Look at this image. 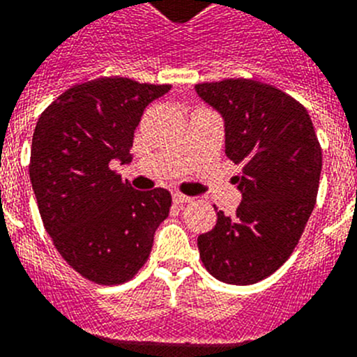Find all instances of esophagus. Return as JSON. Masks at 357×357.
I'll use <instances>...</instances> for the list:
<instances>
[{"label":"esophagus","mask_w":357,"mask_h":357,"mask_svg":"<svg viewBox=\"0 0 357 357\" xmlns=\"http://www.w3.org/2000/svg\"><path fill=\"white\" fill-rule=\"evenodd\" d=\"M172 199H174L176 204H185V203H190L192 197L183 196V194H179V192H174V194H172Z\"/></svg>","instance_id":"34e87169"}]
</instances>
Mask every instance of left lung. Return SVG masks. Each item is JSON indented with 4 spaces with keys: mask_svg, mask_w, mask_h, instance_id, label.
<instances>
[{
    "mask_svg": "<svg viewBox=\"0 0 357 357\" xmlns=\"http://www.w3.org/2000/svg\"><path fill=\"white\" fill-rule=\"evenodd\" d=\"M225 120L226 156L243 201L234 215L217 212L197 237L204 268L217 280L248 286L277 271L293 253L316 203L321 149L311 116L280 89L250 79L196 86Z\"/></svg>",
    "mask_w": 357,
    "mask_h": 357,
    "instance_id": "1",
    "label": "left lung"
}]
</instances>
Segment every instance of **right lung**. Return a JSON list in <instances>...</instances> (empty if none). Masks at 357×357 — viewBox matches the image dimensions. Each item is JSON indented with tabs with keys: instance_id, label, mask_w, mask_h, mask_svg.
<instances>
[{
	"instance_id": "1",
	"label": "right lung",
	"mask_w": 357,
	"mask_h": 357,
	"mask_svg": "<svg viewBox=\"0 0 357 357\" xmlns=\"http://www.w3.org/2000/svg\"><path fill=\"white\" fill-rule=\"evenodd\" d=\"M169 89L102 77L66 89L37 120L30 181L43 225L68 264L95 284L131 280L169 215V190H135L111 170L113 161H131L144 109Z\"/></svg>"
}]
</instances>
